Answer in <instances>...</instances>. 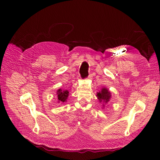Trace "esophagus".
Here are the masks:
<instances>
[{"mask_svg":"<svg viewBox=\"0 0 160 160\" xmlns=\"http://www.w3.org/2000/svg\"><path fill=\"white\" fill-rule=\"evenodd\" d=\"M88 79H92V76H91V75H90V76H89V77L88 78Z\"/></svg>","mask_w":160,"mask_h":160,"instance_id":"34e87169","label":"esophagus"}]
</instances>
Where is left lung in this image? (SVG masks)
<instances>
[{
  "label": "left lung",
  "instance_id": "8db88e82",
  "mask_svg": "<svg viewBox=\"0 0 160 160\" xmlns=\"http://www.w3.org/2000/svg\"><path fill=\"white\" fill-rule=\"evenodd\" d=\"M97 97L99 103H102V108H104L105 104H107L112 99V93L107 88H102L99 92L97 93Z\"/></svg>",
  "mask_w": 160,
  "mask_h": 160
}]
</instances>
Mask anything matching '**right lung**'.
<instances>
[{
	"label": "right lung",
	"mask_w": 160,
	"mask_h": 160,
	"mask_svg": "<svg viewBox=\"0 0 160 160\" xmlns=\"http://www.w3.org/2000/svg\"><path fill=\"white\" fill-rule=\"evenodd\" d=\"M69 95V91L67 90L58 89L56 92V98L58 100V104H62L63 102H67L68 97Z\"/></svg>",
	"instance_id": "1"
}]
</instances>
